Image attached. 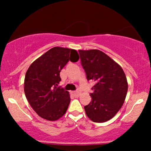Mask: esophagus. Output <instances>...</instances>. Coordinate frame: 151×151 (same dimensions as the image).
Returning <instances> with one entry per match:
<instances>
[{
    "label": "esophagus",
    "mask_w": 151,
    "mask_h": 151,
    "mask_svg": "<svg viewBox=\"0 0 151 151\" xmlns=\"http://www.w3.org/2000/svg\"><path fill=\"white\" fill-rule=\"evenodd\" d=\"M72 93H73V94L74 95V96H79V95H80V92H79V91H72Z\"/></svg>",
    "instance_id": "esophagus-1"
}]
</instances>
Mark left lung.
<instances>
[{"instance_id": "left-lung-1", "label": "left lung", "mask_w": 151, "mask_h": 151, "mask_svg": "<svg viewBox=\"0 0 151 151\" xmlns=\"http://www.w3.org/2000/svg\"><path fill=\"white\" fill-rule=\"evenodd\" d=\"M86 79L95 82L90 93L91 101L84 106L86 114L93 122L112 119L125 101L128 82L124 70L110 57L99 50H79Z\"/></svg>"}]
</instances>
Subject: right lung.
Segmentation results:
<instances>
[{
    "instance_id": "1",
    "label": "right lung",
    "mask_w": 151,
    "mask_h": 151,
    "mask_svg": "<svg viewBox=\"0 0 151 151\" xmlns=\"http://www.w3.org/2000/svg\"><path fill=\"white\" fill-rule=\"evenodd\" d=\"M75 50L55 47L31 64L26 72L24 91L35 111L43 119L56 121L67 111L70 93L58 87L60 73L69 61L76 62Z\"/></svg>"
}]
</instances>
